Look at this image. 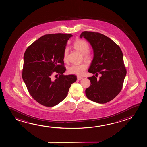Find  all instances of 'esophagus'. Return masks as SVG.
<instances>
[{
	"label": "esophagus",
	"instance_id": "34e87169",
	"mask_svg": "<svg viewBox=\"0 0 147 147\" xmlns=\"http://www.w3.org/2000/svg\"><path fill=\"white\" fill-rule=\"evenodd\" d=\"M83 78L82 77L77 76V79H78V80H81V79H82Z\"/></svg>",
	"mask_w": 147,
	"mask_h": 147
}]
</instances>
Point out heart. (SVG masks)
Returning <instances> with one entry per match:
<instances>
[{"label":"heart","instance_id":"b5f03b06","mask_svg":"<svg viewBox=\"0 0 147 147\" xmlns=\"http://www.w3.org/2000/svg\"><path fill=\"white\" fill-rule=\"evenodd\" d=\"M73 45L75 49L77 51L83 55L85 59H90V55L88 53L90 49V47L88 44L85 41L83 40L76 41ZM68 53V49L66 48L64 50V60L65 61L67 60ZM87 68V64L86 63H83L79 65H73L68 68V72L69 73L73 74L82 75Z\"/></svg>","mask_w":147,"mask_h":147}]
</instances>
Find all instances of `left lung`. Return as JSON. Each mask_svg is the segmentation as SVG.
<instances>
[{
    "mask_svg": "<svg viewBox=\"0 0 147 147\" xmlns=\"http://www.w3.org/2000/svg\"><path fill=\"white\" fill-rule=\"evenodd\" d=\"M80 37L84 38L93 49L94 57L88 72L102 75L99 79L94 75L88 77L91 84L85 94L94 102H109L121 90L126 75L121 49L112 39L99 33L84 31Z\"/></svg>",
    "mask_w": 147,
    "mask_h": 147,
    "instance_id": "obj_1",
    "label": "left lung"
}]
</instances>
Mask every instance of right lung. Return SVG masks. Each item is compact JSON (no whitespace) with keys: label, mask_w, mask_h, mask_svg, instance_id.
I'll use <instances>...</instances> for the list:
<instances>
[{"label":"right lung","mask_w":147,"mask_h":147,"mask_svg":"<svg viewBox=\"0 0 147 147\" xmlns=\"http://www.w3.org/2000/svg\"><path fill=\"white\" fill-rule=\"evenodd\" d=\"M72 35L47 34L34 41L24 55L22 78L35 100L46 107H53L64 100L77 76L64 75V52ZM53 72L60 76L52 77Z\"/></svg>","instance_id":"add662e5"}]
</instances>
